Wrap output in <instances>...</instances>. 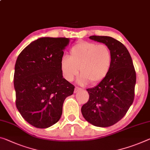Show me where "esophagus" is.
I'll return each instance as SVG.
<instances>
[{"instance_id":"34e87169","label":"esophagus","mask_w":150,"mask_h":150,"mask_svg":"<svg viewBox=\"0 0 150 150\" xmlns=\"http://www.w3.org/2000/svg\"><path fill=\"white\" fill-rule=\"evenodd\" d=\"M81 90H82V89H81L80 87H75V91H74V93H77L78 91H81Z\"/></svg>"}]
</instances>
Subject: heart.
Wrapping results in <instances>:
<instances>
[{
  "label": "heart",
  "instance_id": "b5f03b06",
  "mask_svg": "<svg viewBox=\"0 0 150 150\" xmlns=\"http://www.w3.org/2000/svg\"><path fill=\"white\" fill-rule=\"evenodd\" d=\"M112 64L110 50L105 45L82 41L70 50V57L63 56L60 61L61 73L68 81H72L79 73L77 80L80 85L89 82L96 85L108 75Z\"/></svg>",
  "mask_w": 150,
  "mask_h": 150
}]
</instances>
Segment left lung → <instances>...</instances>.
<instances>
[{
	"mask_svg": "<svg viewBox=\"0 0 150 150\" xmlns=\"http://www.w3.org/2000/svg\"><path fill=\"white\" fill-rule=\"evenodd\" d=\"M89 39L105 44L110 50L112 64L108 75L94 87L87 89L89 98L81 108L85 120L106 127L122 120L134 99L136 74L131 55L124 45L108 36Z\"/></svg>",
	"mask_w": 150,
	"mask_h": 150,
	"instance_id": "obj_1",
	"label": "left lung"
}]
</instances>
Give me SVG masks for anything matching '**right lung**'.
I'll list each match as a JSON object with an SVG mask.
<instances>
[{"mask_svg":"<svg viewBox=\"0 0 150 150\" xmlns=\"http://www.w3.org/2000/svg\"><path fill=\"white\" fill-rule=\"evenodd\" d=\"M68 38H39L26 47L15 67L16 106L26 122L47 128L61 118L66 97L75 87L64 79L60 69Z\"/></svg>","mask_w":150,"mask_h":150,"instance_id":"right-lung-1","label":"right lung"}]
</instances>
